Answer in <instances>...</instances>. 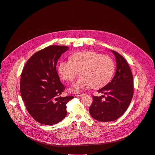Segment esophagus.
I'll return each instance as SVG.
<instances>
[{
  "label": "esophagus",
  "instance_id": "obj_1",
  "mask_svg": "<svg viewBox=\"0 0 155 155\" xmlns=\"http://www.w3.org/2000/svg\"><path fill=\"white\" fill-rule=\"evenodd\" d=\"M85 95V94H84V93H83V94H77V95H75V96L77 97H82V96H83V95Z\"/></svg>",
  "mask_w": 155,
  "mask_h": 155
}]
</instances>
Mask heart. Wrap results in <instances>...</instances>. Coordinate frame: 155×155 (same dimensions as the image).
Returning a JSON list of instances; mask_svg holds the SVG:
<instances>
[{
  "instance_id": "heart-1",
  "label": "heart",
  "mask_w": 155,
  "mask_h": 155,
  "mask_svg": "<svg viewBox=\"0 0 155 155\" xmlns=\"http://www.w3.org/2000/svg\"><path fill=\"white\" fill-rule=\"evenodd\" d=\"M112 59L107 55L91 51H78L71 55L69 60H63L57 65V72L64 81H72L82 74L71 87V92L77 93L87 86L98 88L104 86L114 71Z\"/></svg>"
}]
</instances>
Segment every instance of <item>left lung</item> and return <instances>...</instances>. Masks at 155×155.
<instances>
[{
	"instance_id": "left-lung-1",
	"label": "left lung",
	"mask_w": 155,
	"mask_h": 155,
	"mask_svg": "<svg viewBox=\"0 0 155 155\" xmlns=\"http://www.w3.org/2000/svg\"><path fill=\"white\" fill-rule=\"evenodd\" d=\"M116 60L117 69L112 80L98 91L103 95H92L90 107L91 116L100 122L113 121L126 111L134 93L133 77L125 59L117 51L111 50Z\"/></svg>"
}]
</instances>
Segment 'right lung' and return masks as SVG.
<instances>
[{"label": "right lung", "mask_w": 155, "mask_h": 155, "mask_svg": "<svg viewBox=\"0 0 155 155\" xmlns=\"http://www.w3.org/2000/svg\"><path fill=\"white\" fill-rule=\"evenodd\" d=\"M69 49L64 45H50L33 54L22 69L20 91L30 115L38 122L52 125L67 115L66 104L74 96L60 97L65 89L56 66Z\"/></svg>", "instance_id": "add662e5"}]
</instances>
